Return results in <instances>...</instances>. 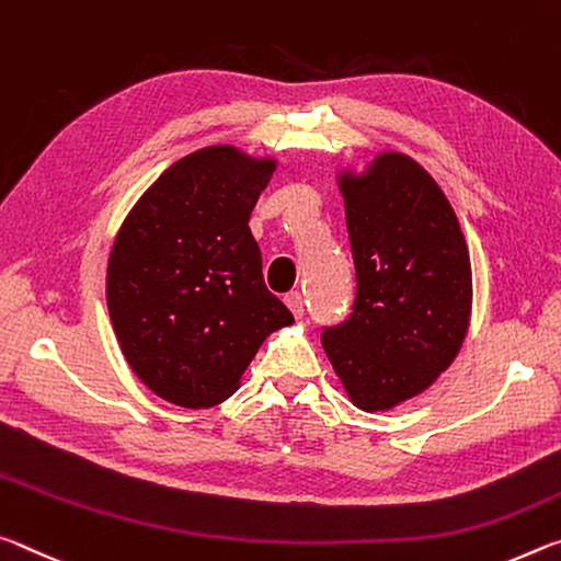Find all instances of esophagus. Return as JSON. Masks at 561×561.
<instances>
[{
	"mask_svg": "<svg viewBox=\"0 0 561 561\" xmlns=\"http://www.w3.org/2000/svg\"><path fill=\"white\" fill-rule=\"evenodd\" d=\"M286 306L290 308V313L296 318H302L306 316V298H302L300 290H293L286 296Z\"/></svg>",
	"mask_w": 561,
	"mask_h": 561,
	"instance_id": "esophagus-1",
	"label": "esophagus"
}]
</instances>
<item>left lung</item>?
<instances>
[{
  "label": "left lung",
  "instance_id": "left-lung-1",
  "mask_svg": "<svg viewBox=\"0 0 561 561\" xmlns=\"http://www.w3.org/2000/svg\"><path fill=\"white\" fill-rule=\"evenodd\" d=\"M355 300L320 333L360 410L415 398L455 360L472 308V265L449 201L402 153H382L360 179L343 176Z\"/></svg>",
  "mask_w": 561,
  "mask_h": 561
}]
</instances>
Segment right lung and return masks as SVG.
<instances>
[{"label": "right lung", "mask_w": 561, "mask_h": 561, "mask_svg": "<svg viewBox=\"0 0 561 561\" xmlns=\"http://www.w3.org/2000/svg\"><path fill=\"white\" fill-rule=\"evenodd\" d=\"M273 169L233 146L183 156L116 236L108 316L131 370L163 400L196 410L231 398L265 337L293 323L248 228Z\"/></svg>", "instance_id": "right-lung-1"}]
</instances>
